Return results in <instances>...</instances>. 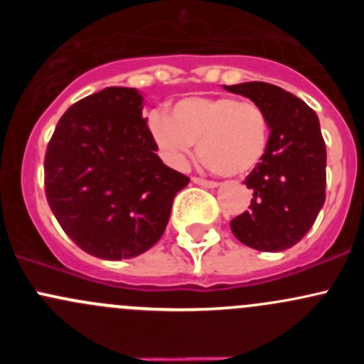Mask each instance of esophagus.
Masks as SVG:
<instances>
[{
	"label": "esophagus",
	"mask_w": 364,
	"mask_h": 364,
	"mask_svg": "<svg viewBox=\"0 0 364 364\" xmlns=\"http://www.w3.org/2000/svg\"><path fill=\"white\" fill-rule=\"evenodd\" d=\"M192 183L193 185L204 186V188H218V183L208 181V179H203V178H192Z\"/></svg>",
	"instance_id": "esophagus-1"
}]
</instances>
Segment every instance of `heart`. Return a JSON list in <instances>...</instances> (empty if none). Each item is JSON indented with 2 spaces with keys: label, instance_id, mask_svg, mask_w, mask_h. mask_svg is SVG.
Instances as JSON below:
<instances>
[{
  "label": "heart",
  "instance_id": "b5f03b06",
  "mask_svg": "<svg viewBox=\"0 0 364 364\" xmlns=\"http://www.w3.org/2000/svg\"><path fill=\"white\" fill-rule=\"evenodd\" d=\"M149 128L172 167L185 168L199 144L205 167L227 178L252 172L269 144V119L264 109L232 97L183 98L171 116L153 114Z\"/></svg>",
  "mask_w": 364,
  "mask_h": 364
}]
</instances>
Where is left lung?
Returning a JSON list of instances; mask_svg holds the SVG:
<instances>
[{
    "label": "left lung",
    "mask_w": 364,
    "mask_h": 364,
    "mask_svg": "<svg viewBox=\"0 0 364 364\" xmlns=\"http://www.w3.org/2000/svg\"><path fill=\"white\" fill-rule=\"evenodd\" d=\"M250 98L269 119V144L247 176L250 211L230 222L234 236L259 252L294 247L311 229L326 200V144L314 109L267 82L223 86Z\"/></svg>",
    "instance_id": "obj_1"
}]
</instances>
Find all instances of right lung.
<instances>
[{"label":"right lung","instance_id":"obj_1","mask_svg":"<svg viewBox=\"0 0 364 364\" xmlns=\"http://www.w3.org/2000/svg\"><path fill=\"white\" fill-rule=\"evenodd\" d=\"M134 87H105L61 116L46 153V196L67 236L90 255L132 259L164 234L190 179L167 167Z\"/></svg>","mask_w":364,"mask_h":364}]
</instances>
